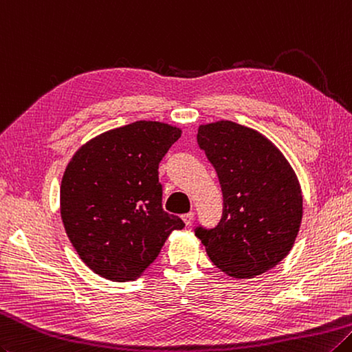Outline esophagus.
I'll return each instance as SVG.
<instances>
[{"mask_svg": "<svg viewBox=\"0 0 352 352\" xmlns=\"http://www.w3.org/2000/svg\"><path fill=\"white\" fill-rule=\"evenodd\" d=\"M194 219H195V215L192 212L184 213V215H183V221H184L186 226H192V223H194Z\"/></svg>", "mask_w": 352, "mask_h": 352, "instance_id": "obj_1", "label": "esophagus"}]
</instances>
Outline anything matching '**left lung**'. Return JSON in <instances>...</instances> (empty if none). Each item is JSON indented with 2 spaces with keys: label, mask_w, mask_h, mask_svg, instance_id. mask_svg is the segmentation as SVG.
<instances>
[{
  "label": "left lung",
  "mask_w": 352,
  "mask_h": 352,
  "mask_svg": "<svg viewBox=\"0 0 352 352\" xmlns=\"http://www.w3.org/2000/svg\"><path fill=\"white\" fill-rule=\"evenodd\" d=\"M197 140L215 168L223 215L195 236L227 276L250 279L278 265L299 233L302 190L284 154L258 131L230 120L199 125Z\"/></svg>",
  "instance_id": "1"
}]
</instances>
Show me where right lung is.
<instances>
[{
    "label": "right lung",
    "mask_w": 352,
    "mask_h": 352,
    "mask_svg": "<svg viewBox=\"0 0 352 352\" xmlns=\"http://www.w3.org/2000/svg\"><path fill=\"white\" fill-rule=\"evenodd\" d=\"M182 135L168 123L139 120L80 146L60 183V218L79 258L99 274L134 280L154 263L182 218L162 208L158 163Z\"/></svg>",
    "instance_id": "obj_1"
}]
</instances>
